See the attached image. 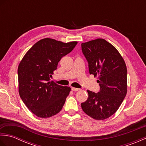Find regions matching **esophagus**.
Wrapping results in <instances>:
<instances>
[{
    "label": "esophagus",
    "mask_w": 146,
    "mask_h": 146,
    "mask_svg": "<svg viewBox=\"0 0 146 146\" xmlns=\"http://www.w3.org/2000/svg\"><path fill=\"white\" fill-rule=\"evenodd\" d=\"M71 90H72L73 91H78L80 90V88H75V87H72L71 88Z\"/></svg>",
    "instance_id": "obj_1"
}]
</instances>
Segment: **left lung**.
<instances>
[{
	"label": "left lung",
	"instance_id": "obj_1",
	"mask_svg": "<svg viewBox=\"0 0 146 146\" xmlns=\"http://www.w3.org/2000/svg\"><path fill=\"white\" fill-rule=\"evenodd\" d=\"M82 50L90 74L98 76L100 85L98 93L87 90L82 110L95 120L106 119L116 112L126 95V64L117 49L104 39L82 43Z\"/></svg>",
	"mask_w": 146,
	"mask_h": 146
}]
</instances>
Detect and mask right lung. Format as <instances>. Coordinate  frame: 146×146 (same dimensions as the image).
<instances>
[{"mask_svg":"<svg viewBox=\"0 0 146 146\" xmlns=\"http://www.w3.org/2000/svg\"><path fill=\"white\" fill-rule=\"evenodd\" d=\"M77 43L42 39L21 60L17 70L19 93L24 104L37 117H50L63 108L71 88L51 81L50 77L61 58L70 53Z\"/></svg>","mask_w":146,"mask_h":146,"instance_id":"right-lung-1","label":"right lung"}]
</instances>
